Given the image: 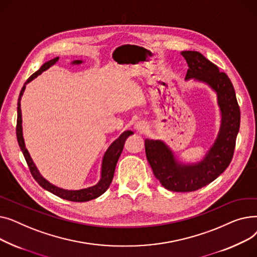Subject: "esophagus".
Instances as JSON below:
<instances>
[{"mask_svg":"<svg viewBox=\"0 0 257 257\" xmlns=\"http://www.w3.org/2000/svg\"><path fill=\"white\" fill-rule=\"evenodd\" d=\"M134 130H136L137 132H140V133H144L147 130V124L143 120L138 121V123L134 125Z\"/></svg>","mask_w":257,"mask_h":257,"instance_id":"esophagus-1","label":"esophagus"}]
</instances>
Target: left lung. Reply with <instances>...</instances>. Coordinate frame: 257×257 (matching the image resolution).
I'll list each match as a JSON object with an SVG mask.
<instances>
[{
    "mask_svg": "<svg viewBox=\"0 0 257 257\" xmlns=\"http://www.w3.org/2000/svg\"><path fill=\"white\" fill-rule=\"evenodd\" d=\"M188 70L185 80L208 85L217 93L221 124L217 139L198 163L185 164L160 140H145L147 159L161 185L172 192H194L206 186L227 169L233 156L240 111L230 79L197 51H182Z\"/></svg>",
    "mask_w": 257,
    "mask_h": 257,
    "instance_id": "left-lung-1",
    "label": "left lung"
}]
</instances>
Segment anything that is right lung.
Wrapping results in <instances>:
<instances>
[{
	"mask_svg": "<svg viewBox=\"0 0 257 257\" xmlns=\"http://www.w3.org/2000/svg\"><path fill=\"white\" fill-rule=\"evenodd\" d=\"M59 60V57L53 58L49 61H47L46 63H44L40 69L35 72L28 80L26 81L21 92H20V97L18 100V124H17V138H18V142H19V146L21 148V150L25 156V159L27 161V165H28L30 172L32 174L33 178L37 181V183L42 186L43 188H45L46 191L54 194L57 197H60L64 200H69V201H73V202H86L92 199H96L98 197H100L102 194H104L107 188L109 187L112 178H113V174H114V170H115V166L117 160L121 154V151H123V148L125 145L126 140L132 136L133 132L126 130L125 132H123L120 136L109 146L108 149L106 150V152L103 155L102 158V164H101V175H100V180L98 181L97 184H94L92 186L89 187H85L82 188V190H64V188L58 187L56 185L52 184L51 182H49L46 178L43 177V175L39 173L37 167L35 166L33 159L31 158L28 150H27L26 145H25V140L23 137V118H22V109H21V100L23 94L25 92L26 89V85L30 83L32 80H34L37 76H39L43 72L47 71L48 69H50L51 66H53L54 64H56ZM83 61L82 60H74L71 63L72 64H81Z\"/></svg>",
	"mask_w": 257,
	"mask_h": 257,
	"instance_id": "1",
	"label": "right lung"
}]
</instances>
